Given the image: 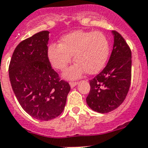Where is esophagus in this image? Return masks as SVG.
<instances>
[{
  "label": "esophagus",
  "instance_id": "obj_1",
  "mask_svg": "<svg viewBox=\"0 0 148 148\" xmlns=\"http://www.w3.org/2000/svg\"><path fill=\"white\" fill-rule=\"evenodd\" d=\"M77 84H78V82H77V81H75V82H74V81H72V82H70V85H71V86L72 88L76 86V85Z\"/></svg>",
  "mask_w": 148,
  "mask_h": 148
}]
</instances>
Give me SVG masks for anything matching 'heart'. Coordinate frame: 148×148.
<instances>
[{"mask_svg":"<svg viewBox=\"0 0 148 148\" xmlns=\"http://www.w3.org/2000/svg\"><path fill=\"white\" fill-rule=\"evenodd\" d=\"M109 41L103 32L77 30L64 35L59 44H51L47 50L49 62L54 68L64 71L74 55L75 65L68 69L64 76L77 78L85 71L93 74L100 71L107 61Z\"/></svg>","mask_w":148,"mask_h":148,"instance_id":"obj_1","label":"heart"}]
</instances>
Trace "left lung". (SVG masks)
I'll return each instance as SVG.
<instances>
[{
    "instance_id": "8db88e82",
    "label": "left lung",
    "mask_w": 148,
    "mask_h": 148,
    "mask_svg": "<svg viewBox=\"0 0 148 148\" xmlns=\"http://www.w3.org/2000/svg\"><path fill=\"white\" fill-rule=\"evenodd\" d=\"M114 45L109 62L99 74L90 80L86 97L90 108L107 113L118 108L125 99L132 79V51L124 38L113 31Z\"/></svg>"
}]
</instances>
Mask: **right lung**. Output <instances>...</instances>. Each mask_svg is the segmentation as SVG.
Instances as JSON below:
<instances>
[{"mask_svg": "<svg viewBox=\"0 0 148 148\" xmlns=\"http://www.w3.org/2000/svg\"><path fill=\"white\" fill-rule=\"evenodd\" d=\"M49 31H42L16 47L9 65V77L18 102L34 119L49 121L61 115L71 90L49 62Z\"/></svg>", "mask_w": 148, "mask_h": 148, "instance_id": "right-lung-1", "label": "right lung"}]
</instances>
